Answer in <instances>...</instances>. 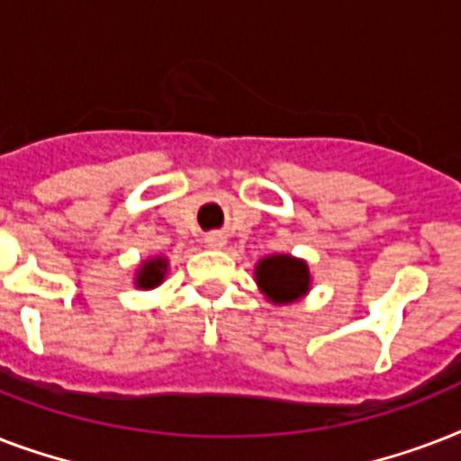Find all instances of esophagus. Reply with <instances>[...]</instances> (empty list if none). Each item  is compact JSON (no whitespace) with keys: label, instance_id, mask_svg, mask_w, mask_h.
<instances>
[{"label":"esophagus","instance_id":"obj_1","mask_svg":"<svg viewBox=\"0 0 461 461\" xmlns=\"http://www.w3.org/2000/svg\"><path fill=\"white\" fill-rule=\"evenodd\" d=\"M205 246H210V249H222L224 234H220V231H212V234H208V237H205Z\"/></svg>","mask_w":461,"mask_h":461}]
</instances>
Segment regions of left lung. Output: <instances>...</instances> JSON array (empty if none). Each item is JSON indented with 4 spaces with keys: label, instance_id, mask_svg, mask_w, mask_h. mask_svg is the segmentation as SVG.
I'll return each mask as SVG.
<instances>
[{
    "label": "left lung",
    "instance_id": "1",
    "mask_svg": "<svg viewBox=\"0 0 461 461\" xmlns=\"http://www.w3.org/2000/svg\"><path fill=\"white\" fill-rule=\"evenodd\" d=\"M263 294L275 303H292L308 292V267L303 260L289 258V256H273L260 260L256 267Z\"/></svg>",
    "mask_w": 461,
    "mask_h": 461
}]
</instances>
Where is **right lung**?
<instances>
[{
  "label": "right lung",
  "instance_id": "1",
  "mask_svg": "<svg viewBox=\"0 0 461 461\" xmlns=\"http://www.w3.org/2000/svg\"><path fill=\"white\" fill-rule=\"evenodd\" d=\"M165 270H167V263L162 258L148 260L146 266L140 267L139 280H136V285H139V287H143V289L158 287L159 282H162V277H165Z\"/></svg>",
  "mask_w": 461,
  "mask_h": 461
}]
</instances>
